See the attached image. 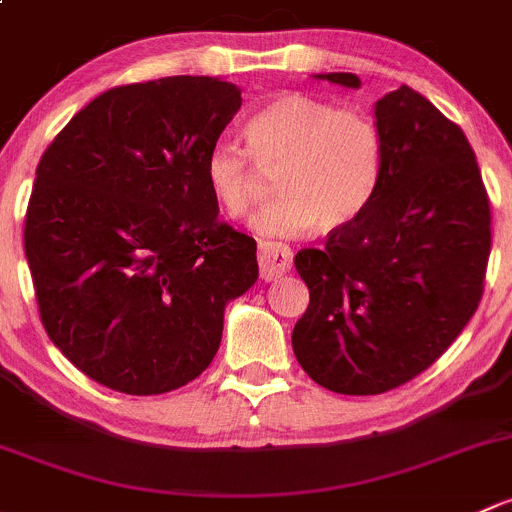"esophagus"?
<instances>
[{
	"label": "esophagus",
	"instance_id": "obj_1",
	"mask_svg": "<svg viewBox=\"0 0 512 512\" xmlns=\"http://www.w3.org/2000/svg\"><path fill=\"white\" fill-rule=\"evenodd\" d=\"M293 263V251L286 244H271V241H263L258 246V266H261V278L263 281H273V278L283 276V273L291 271Z\"/></svg>",
	"mask_w": 512,
	"mask_h": 512
}]
</instances>
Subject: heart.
I'll return each mask as SVG.
<instances>
[{"label": "heart", "mask_w": 512, "mask_h": 512, "mask_svg": "<svg viewBox=\"0 0 512 512\" xmlns=\"http://www.w3.org/2000/svg\"><path fill=\"white\" fill-rule=\"evenodd\" d=\"M249 152L229 140L209 150L207 184L229 219H246L261 197L258 170L278 172L276 204L256 231L298 236L318 224L337 231L374 199L384 172V138L367 110L337 108L305 93H283L246 125Z\"/></svg>", "instance_id": "1"}]
</instances>
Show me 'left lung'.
Instances as JSON below:
<instances>
[{"instance_id": "left-lung-1", "label": "left lung", "mask_w": 512, "mask_h": 512, "mask_svg": "<svg viewBox=\"0 0 512 512\" xmlns=\"http://www.w3.org/2000/svg\"><path fill=\"white\" fill-rule=\"evenodd\" d=\"M315 78L360 88L355 73ZM384 172L370 207L300 249L310 291L293 352L337 394H382L434 365L476 313L491 256V204L473 147L409 86L374 103Z\"/></svg>"}]
</instances>
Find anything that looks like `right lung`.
<instances>
[{
    "label": "right lung",
    "mask_w": 512,
    "mask_h": 512,
    "mask_svg": "<svg viewBox=\"0 0 512 512\" xmlns=\"http://www.w3.org/2000/svg\"><path fill=\"white\" fill-rule=\"evenodd\" d=\"M239 108V88L209 76L110 88L36 167L24 251L41 323L115 392L197 379L226 303L256 283V241L219 219L204 172Z\"/></svg>",
    "instance_id": "right-lung-1"
}]
</instances>
